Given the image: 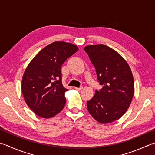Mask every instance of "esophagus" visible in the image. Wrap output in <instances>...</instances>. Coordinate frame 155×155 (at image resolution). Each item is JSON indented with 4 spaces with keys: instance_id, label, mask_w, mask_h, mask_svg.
Returning a JSON list of instances; mask_svg holds the SVG:
<instances>
[{
    "instance_id": "34e87169",
    "label": "esophagus",
    "mask_w": 155,
    "mask_h": 155,
    "mask_svg": "<svg viewBox=\"0 0 155 155\" xmlns=\"http://www.w3.org/2000/svg\"><path fill=\"white\" fill-rule=\"evenodd\" d=\"M82 89H83V87H82V86H80V87H75V90H78V91H80V90H81Z\"/></svg>"
}]
</instances>
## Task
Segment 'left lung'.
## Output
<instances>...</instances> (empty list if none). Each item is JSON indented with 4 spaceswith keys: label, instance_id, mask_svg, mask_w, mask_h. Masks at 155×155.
Segmentation results:
<instances>
[{
    "label": "left lung",
    "instance_id": "8db88e82",
    "mask_svg": "<svg viewBox=\"0 0 155 155\" xmlns=\"http://www.w3.org/2000/svg\"><path fill=\"white\" fill-rule=\"evenodd\" d=\"M84 49L103 86L87 101L88 112L100 123L117 120L128 110L133 97L134 82L131 69L118 53L103 44L87 45Z\"/></svg>",
    "mask_w": 155,
    "mask_h": 155
}]
</instances>
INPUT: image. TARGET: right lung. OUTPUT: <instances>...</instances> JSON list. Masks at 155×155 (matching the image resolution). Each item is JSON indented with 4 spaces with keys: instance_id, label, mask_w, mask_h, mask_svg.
Masks as SVG:
<instances>
[{
    "instance_id": "add662e5",
    "label": "right lung",
    "mask_w": 155,
    "mask_h": 155,
    "mask_svg": "<svg viewBox=\"0 0 155 155\" xmlns=\"http://www.w3.org/2000/svg\"><path fill=\"white\" fill-rule=\"evenodd\" d=\"M78 51L72 43L53 42L41 50L25 69L22 93L27 106L39 117L52 118L64 108L68 90L61 82V65Z\"/></svg>"
}]
</instances>
